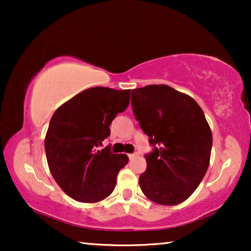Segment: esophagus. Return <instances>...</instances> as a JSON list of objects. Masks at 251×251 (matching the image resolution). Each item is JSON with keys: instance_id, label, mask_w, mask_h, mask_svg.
Here are the masks:
<instances>
[{"instance_id": "esophagus-1", "label": "esophagus", "mask_w": 251, "mask_h": 251, "mask_svg": "<svg viewBox=\"0 0 251 251\" xmlns=\"http://www.w3.org/2000/svg\"><path fill=\"white\" fill-rule=\"evenodd\" d=\"M128 156H129L130 160H133V159H136L137 156H138V154H137V153H135V154H129Z\"/></svg>"}]
</instances>
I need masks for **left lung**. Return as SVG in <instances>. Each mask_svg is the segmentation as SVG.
Instances as JSON below:
<instances>
[{"instance_id":"8db88e82","label":"left lung","mask_w":251,"mask_h":251,"mask_svg":"<svg viewBox=\"0 0 251 251\" xmlns=\"http://www.w3.org/2000/svg\"><path fill=\"white\" fill-rule=\"evenodd\" d=\"M131 106L153 146L140 188L155 203L179 204L197 190L210 162L212 135L203 111L166 84L133 89Z\"/></svg>"}]
</instances>
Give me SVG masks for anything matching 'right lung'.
<instances>
[{
	"instance_id": "obj_1",
	"label": "right lung",
	"mask_w": 251,
	"mask_h": 251,
	"mask_svg": "<svg viewBox=\"0 0 251 251\" xmlns=\"http://www.w3.org/2000/svg\"><path fill=\"white\" fill-rule=\"evenodd\" d=\"M130 90L95 87L74 96L53 113L44 147L50 173L61 190L78 202L94 203L114 191L126 154L97 151L111 135L116 114L129 105Z\"/></svg>"
}]
</instances>
